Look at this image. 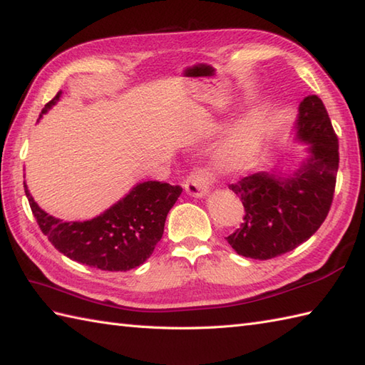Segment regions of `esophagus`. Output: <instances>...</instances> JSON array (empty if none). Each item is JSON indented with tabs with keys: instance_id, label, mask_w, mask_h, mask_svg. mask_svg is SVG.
Wrapping results in <instances>:
<instances>
[{
	"instance_id": "esophagus-1",
	"label": "esophagus",
	"mask_w": 365,
	"mask_h": 365,
	"mask_svg": "<svg viewBox=\"0 0 365 365\" xmlns=\"http://www.w3.org/2000/svg\"><path fill=\"white\" fill-rule=\"evenodd\" d=\"M212 182V176L203 167H197L185 180L184 189L192 197H203L209 190V185Z\"/></svg>"
}]
</instances>
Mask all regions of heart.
Returning <instances> with one entry per match:
<instances>
[{
	"label": "heart",
	"mask_w": 365,
	"mask_h": 365,
	"mask_svg": "<svg viewBox=\"0 0 365 365\" xmlns=\"http://www.w3.org/2000/svg\"><path fill=\"white\" fill-rule=\"evenodd\" d=\"M267 135V125L259 114H250L237 120L217 150V165L225 172H239L253 162Z\"/></svg>",
	"instance_id": "obj_1"
}]
</instances>
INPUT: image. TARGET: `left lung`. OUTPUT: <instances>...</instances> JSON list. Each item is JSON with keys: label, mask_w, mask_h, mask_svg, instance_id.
I'll return each instance as SVG.
<instances>
[{"label": "left lung", "mask_w": 365, "mask_h": 365, "mask_svg": "<svg viewBox=\"0 0 365 365\" xmlns=\"http://www.w3.org/2000/svg\"><path fill=\"white\" fill-rule=\"evenodd\" d=\"M297 139L309 143L297 172L255 173L230 184L245 209L244 223L226 240L237 255L267 261L289 253L317 231L333 203L339 140L317 95L299 103Z\"/></svg>", "instance_id": "1"}]
</instances>
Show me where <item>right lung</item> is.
Instances as JSON below:
<instances>
[{
	"instance_id": "right-lung-1",
	"label": "right lung",
	"mask_w": 365,
	"mask_h": 365,
	"mask_svg": "<svg viewBox=\"0 0 365 365\" xmlns=\"http://www.w3.org/2000/svg\"><path fill=\"white\" fill-rule=\"evenodd\" d=\"M61 95L58 92L45 104L40 117L59 101ZM23 184L38 228L54 248L71 261L106 272H126L147 261L164 234L168 210L182 192L181 185L164 181L140 182L92 220L62 222L40 209L26 182Z\"/></svg>"
}]
</instances>
